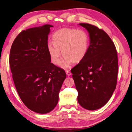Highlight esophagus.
Here are the masks:
<instances>
[{
    "instance_id": "1",
    "label": "esophagus",
    "mask_w": 132,
    "mask_h": 132,
    "mask_svg": "<svg viewBox=\"0 0 132 132\" xmlns=\"http://www.w3.org/2000/svg\"><path fill=\"white\" fill-rule=\"evenodd\" d=\"M65 72H66V74L68 76H70L71 75V73L70 72L69 70H66Z\"/></svg>"
}]
</instances>
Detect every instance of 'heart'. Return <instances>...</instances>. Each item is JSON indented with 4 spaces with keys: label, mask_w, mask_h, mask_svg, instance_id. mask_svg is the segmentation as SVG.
Instances as JSON below:
<instances>
[{
    "label": "heart",
    "mask_w": 132,
    "mask_h": 132,
    "mask_svg": "<svg viewBox=\"0 0 132 132\" xmlns=\"http://www.w3.org/2000/svg\"><path fill=\"white\" fill-rule=\"evenodd\" d=\"M53 42L48 44V51L52 61L55 64L61 61L62 51L64 58L60 66L67 69L71 63H79L85 58L89 47V36L84 30L70 28H63L53 34Z\"/></svg>",
    "instance_id": "1"
}]
</instances>
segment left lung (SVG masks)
<instances>
[{"instance_id": "left-lung-1", "label": "left lung", "mask_w": 132, "mask_h": 132, "mask_svg": "<svg viewBox=\"0 0 132 132\" xmlns=\"http://www.w3.org/2000/svg\"><path fill=\"white\" fill-rule=\"evenodd\" d=\"M79 25L88 31L90 45L85 58L71 69L78 101L88 110L100 109L111 97L117 84V53L105 32L89 23Z\"/></svg>"}]
</instances>
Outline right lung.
<instances>
[{"instance_id":"right-lung-1","label":"right lung","mask_w":132,"mask_h":132,"mask_svg":"<svg viewBox=\"0 0 132 132\" xmlns=\"http://www.w3.org/2000/svg\"><path fill=\"white\" fill-rule=\"evenodd\" d=\"M53 26L46 24L22 31L10 52L11 71L20 97L28 109L42 114L56 106L66 78L65 71L51 63L47 49Z\"/></svg>"}]
</instances>
